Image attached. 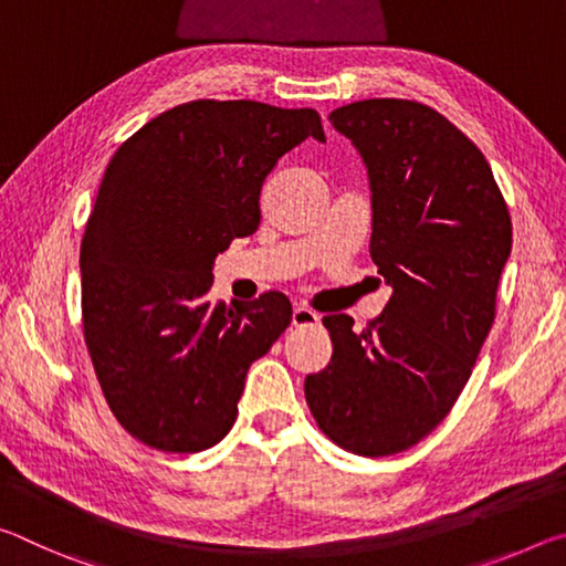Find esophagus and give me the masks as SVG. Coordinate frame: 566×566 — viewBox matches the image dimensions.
<instances>
[{
  "label": "esophagus",
  "mask_w": 566,
  "mask_h": 566,
  "mask_svg": "<svg viewBox=\"0 0 566 566\" xmlns=\"http://www.w3.org/2000/svg\"><path fill=\"white\" fill-rule=\"evenodd\" d=\"M322 317L317 312H312L310 306H294L292 312V324L294 327H317Z\"/></svg>",
  "instance_id": "obj_1"
}]
</instances>
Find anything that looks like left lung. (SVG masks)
<instances>
[{
	"instance_id": "1",
	"label": "left lung",
	"mask_w": 566,
	"mask_h": 566,
	"mask_svg": "<svg viewBox=\"0 0 566 566\" xmlns=\"http://www.w3.org/2000/svg\"><path fill=\"white\" fill-rule=\"evenodd\" d=\"M367 167L369 254L391 286L354 332L329 314L332 361L304 379L314 419L361 457L405 452L442 421L494 322L512 219L482 151L432 107L364 99L329 114Z\"/></svg>"
}]
</instances>
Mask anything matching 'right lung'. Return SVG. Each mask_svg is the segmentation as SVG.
Listing matches in <instances>:
<instances>
[{
  "mask_svg": "<svg viewBox=\"0 0 566 566\" xmlns=\"http://www.w3.org/2000/svg\"><path fill=\"white\" fill-rule=\"evenodd\" d=\"M324 142L314 109L199 99L114 151L84 229L82 319L119 424L161 452L222 442L252 361L290 327L280 292L209 300L217 254L260 227V191L286 151Z\"/></svg>",
  "mask_w": 566,
  "mask_h": 566,
  "instance_id": "add662e5",
  "label": "right lung"
}]
</instances>
